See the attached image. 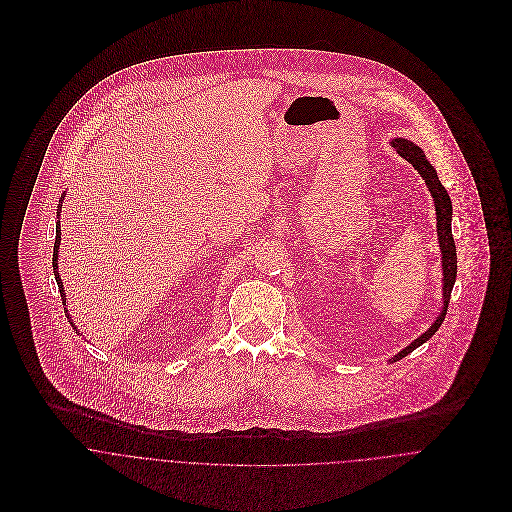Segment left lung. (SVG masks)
<instances>
[{"mask_svg": "<svg viewBox=\"0 0 512 512\" xmlns=\"http://www.w3.org/2000/svg\"><path fill=\"white\" fill-rule=\"evenodd\" d=\"M392 146L396 147V151L414 165V169H418V173L426 179V185L436 201V215H438V238L439 246H441V262H443V309H441V315L436 319V323L422 335L418 337L410 347H406L404 351H400L394 359H390L392 363L404 359L406 355H410L414 349H418L422 343H426L432 335H436L443 319H445V313H447V307H449V297H451V290H453V284H455V276H457V254H455V242H453V234H451V201H449V195L445 191V187L441 185V181L438 179V173L436 169L432 167V163L426 159L424 151L416 144L408 142V140H394Z\"/></svg>", "mask_w": 512, "mask_h": 512, "instance_id": "obj_1", "label": "left lung"}]
</instances>
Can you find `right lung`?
I'll return each instance as SVG.
<instances>
[{"mask_svg":"<svg viewBox=\"0 0 512 512\" xmlns=\"http://www.w3.org/2000/svg\"><path fill=\"white\" fill-rule=\"evenodd\" d=\"M59 242H61V224L57 226V238H55V250H53V268H55V280L59 284V292L63 297V305H65V290H63V282L59 280V272H57V252H59ZM69 317V315H67Z\"/></svg>","mask_w":512,"mask_h":512,"instance_id":"1","label":"right lung"}]
</instances>
